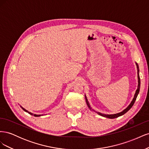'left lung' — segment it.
Instances as JSON below:
<instances>
[{
  "mask_svg": "<svg viewBox=\"0 0 149 149\" xmlns=\"http://www.w3.org/2000/svg\"><path fill=\"white\" fill-rule=\"evenodd\" d=\"M136 64L137 69V78H138V86H137V90H136V93H135V94H134V98H133L132 101H131V102L130 103V104H129L127 107H126L124 110H123V111L120 112H119V113L114 114H102V113H101V112H99L95 111L94 109H92V108L91 107V106H90V104H89V102H88V99H87L86 96V95H85L86 101V104H87V105H88V107H89V109L90 110L93 111H94L95 112H96V113H97V114H99V115H100V116H102V117H105V118H109V119L117 118H118V117L123 116V115H124L125 113H126V112H127L130 109V108H131V107H132V106L134 105V104L135 101H136V98H137V96H138V94H139V91H140V87H141V79H140V76H139V65H138V64L137 63H136Z\"/></svg>",
  "mask_w": 149,
  "mask_h": 149,
  "instance_id": "1",
  "label": "left lung"
}]
</instances>
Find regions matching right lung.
<instances>
[{
  "label": "right lung",
  "instance_id": "1",
  "mask_svg": "<svg viewBox=\"0 0 149 149\" xmlns=\"http://www.w3.org/2000/svg\"><path fill=\"white\" fill-rule=\"evenodd\" d=\"M20 107H21V108L22 109H23L24 111H25V112H28L29 114H31V115H33V116H34L35 117H39V116H43V115H38V114H33V113H31V112H29L27 110H26L25 109H24V108L23 107H22L21 106H20Z\"/></svg>",
  "mask_w": 149,
  "mask_h": 149
}]
</instances>
